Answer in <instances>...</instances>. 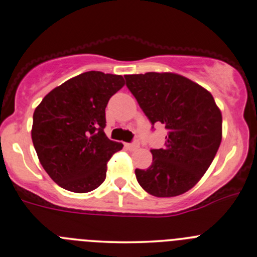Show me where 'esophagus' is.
<instances>
[{"instance_id":"obj_1","label":"esophagus","mask_w":257,"mask_h":257,"mask_svg":"<svg viewBox=\"0 0 257 257\" xmlns=\"http://www.w3.org/2000/svg\"><path fill=\"white\" fill-rule=\"evenodd\" d=\"M125 147L127 149H130V151H136V149L140 147V143L138 142H134V143H126Z\"/></svg>"}]
</instances>
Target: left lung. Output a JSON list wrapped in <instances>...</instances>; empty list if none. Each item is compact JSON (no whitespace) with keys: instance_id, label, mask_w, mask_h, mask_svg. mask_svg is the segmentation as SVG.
Segmentation results:
<instances>
[{"instance_id":"1","label":"left lung","mask_w":257,"mask_h":257,"mask_svg":"<svg viewBox=\"0 0 257 257\" xmlns=\"http://www.w3.org/2000/svg\"><path fill=\"white\" fill-rule=\"evenodd\" d=\"M126 86L152 125L167 130L165 147L152 149L153 163L136 169L140 186L158 198L193 188L211 165L222 140V114L209 91L182 75H125Z\"/></svg>"}]
</instances>
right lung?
Segmentation results:
<instances>
[{
  "mask_svg": "<svg viewBox=\"0 0 257 257\" xmlns=\"http://www.w3.org/2000/svg\"><path fill=\"white\" fill-rule=\"evenodd\" d=\"M123 85L121 75L87 71L53 88L36 106L34 147L62 188L87 193L104 182L106 164L123 147L104 134L105 106Z\"/></svg>",
  "mask_w": 257,
  "mask_h": 257,
  "instance_id": "add662e5",
  "label": "right lung"
}]
</instances>
